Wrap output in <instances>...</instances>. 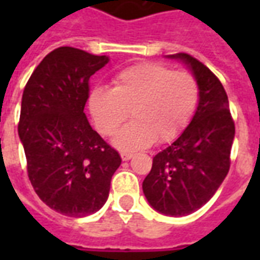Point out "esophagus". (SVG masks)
Wrapping results in <instances>:
<instances>
[{
  "label": "esophagus",
  "instance_id": "1",
  "mask_svg": "<svg viewBox=\"0 0 260 260\" xmlns=\"http://www.w3.org/2000/svg\"><path fill=\"white\" fill-rule=\"evenodd\" d=\"M132 157H134V154H132V153H126V152L121 153V158H122L124 161H128V160H131Z\"/></svg>",
  "mask_w": 260,
  "mask_h": 260
}]
</instances>
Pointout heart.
<instances>
[{"instance_id": "1", "label": "heart", "mask_w": 260, "mask_h": 260, "mask_svg": "<svg viewBox=\"0 0 260 260\" xmlns=\"http://www.w3.org/2000/svg\"><path fill=\"white\" fill-rule=\"evenodd\" d=\"M114 89L96 87L89 97V107L103 135H114L119 150L134 152L152 145L177 139L191 122L201 89L195 75L173 71L158 62H142L121 71L114 79Z\"/></svg>"}]
</instances>
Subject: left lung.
Returning <instances> with one entry per match:
<instances>
[{
  "label": "left lung",
  "mask_w": 260,
  "mask_h": 260,
  "mask_svg": "<svg viewBox=\"0 0 260 260\" xmlns=\"http://www.w3.org/2000/svg\"><path fill=\"white\" fill-rule=\"evenodd\" d=\"M185 62L201 89L191 124L153 157L142 184L147 202L167 216H186L210 201L229 174L235 125L221 82L206 65L186 53L171 55Z\"/></svg>",
  "instance_id": "1"
}]
</instances>
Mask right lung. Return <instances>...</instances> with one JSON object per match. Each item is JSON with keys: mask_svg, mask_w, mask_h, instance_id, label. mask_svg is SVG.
<instances>
[{"mask_svg": "<svg viewBox=\"0 0 260 260\" xmlns=\"http://www.w3.org/2000/svg\"><path fill=\"white\" fill-rule=\"evenodd\" d=\"M107 62L106 55L55 48L33 71L22 96L18 132L29 180L48 207L69 217L102 209L121 164L83 113L89 79Z\"/></svg>", "mask_w": 260, "mask_h": 260, "instance_id": "1", "label": "right lung"}]
</instances>
